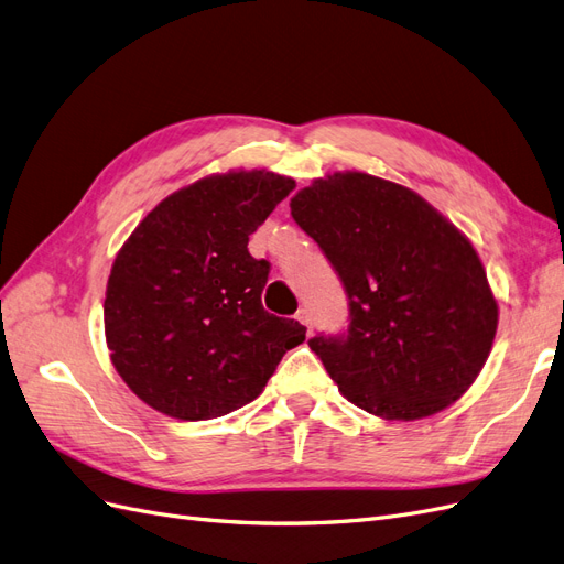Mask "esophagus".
Instances as JSON below:
<instances>
[{
    "label": "esophagus",
    "mask_w": 564,
    "mask_h": 564,
    "mask_svg": "<svg viewBox=\"0 0 564 564\" xmlns=\"http://www.w3.org/2000/svg\"><path fill=\"white\" fill-rule=\"evenodd\" d=\"M296 319H299L301 324H305V329L313 332V313H311L308 308H301V311L296 313Z\"/></svg>",
    "instance_id": "esophagus-1"
}]
</instances>
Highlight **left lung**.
Wrapping results in <instances>:
<instances>
[{"instance_id": "8db88e82", "label": "left lung", "mask_w": 564, "mask_h": 564, "mask_svg": "<svg viewBox=\"0 0 564 564\" xmlns=\"http://www.w3.org/2000/svg\"><path fill=\"white\" fill-rule=\"evenodd\" d=\"M289 207L346 289L348 332L308 340L344 398L416 421L464 395L499 324L468 237L414 191L362 172L315 178Z\"/></svg>"}]
</instances>
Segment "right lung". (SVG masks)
Segmentation results:
<instances>
[{
    "mask_svg": "<svg viewBox=\"0 0 564 564\" xmlns=\"http://www.w3.org/2000/svg\"><path fill=\"white\" fill-rule=\"evenodd\" d=\"M294 187L265 169L207 176L162 199L119 249L106 340L117 373L148 406L181 421L230 414L303 344V324L263 308L270 263L247 249Z\"/></svg>",
    "mask_w": 564,
    "mask_h": 564,
    "instance_id": "add662e5",
    "label": "right lung"
}]
</instances>
